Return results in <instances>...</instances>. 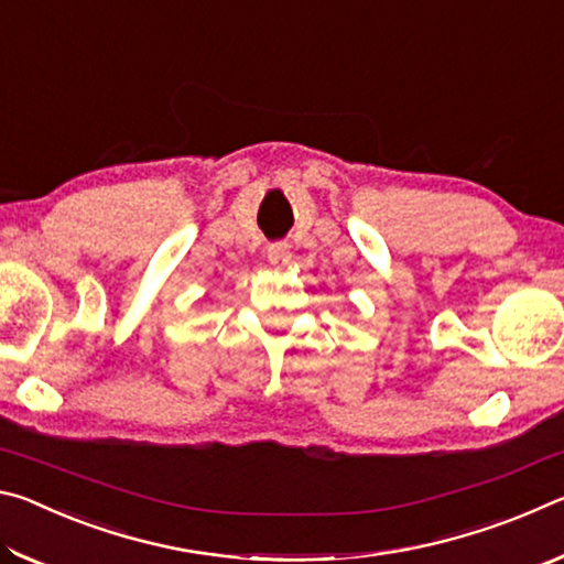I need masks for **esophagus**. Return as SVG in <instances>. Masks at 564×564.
Returning a JSON list of instances; mask_svg holds the SVG:
<instances>
[{
	"instance_id": "obj_1",
	"label": "esophagus",
	"mask_w": 564,
	"mask_h": 564,
	"mask_svg": "<svg viewBox=\"0 0 564 564\" xmlns=\"http://www.w3.org/2000/svg\"><path fill=\"white\" fill-rule=\"evenodd\" d=\"M269 261L273 265H279V269H283V265H289L291 261V246L283 243V241H275L269 246Z\"/></svg>"
}]
</instances>
